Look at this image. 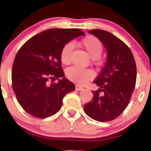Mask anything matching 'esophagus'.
Returning a JSON list of instances; mask_svg holds the SVG:
<instances>
[{"instance_id": "esophagus-1", "label": "esophagus", "mask_w": 151, "mask_h": 151, "mask_svg": "<svg viewBox=\"0 0 151 151\" xmlns=\"http://www.w3.org/2000/svg\"><path fill=\"white\" fill-rule=\"evenodd\" d=\"M75 89H76V90H77V91H81V90L83 89V87H81V86H79V85H76Z\"/></svg>"}]
</instances>
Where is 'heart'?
I'll return each instance as SVG.
<instances>
[{
    "label": "heart",
    "instance_id": "1",
    "mask_svg": "<svg viewBox=\"0 0 151 151\" xmlns=\"http://www.w3.org/2000/svg\"><path fill=\"white\" fill-rule=\"evenodd\" d=\"M81 47L86 50L93 62H98L99 57L103 51V45L101 41L97 37L93 35L86 36L79 42ZM73 50L72 43H67L63 47L60 53V59L64 65H68L70 62V55ZM66 76L69 79L77 84H84L92 77L91 71L83 70L77 67H71L66 71Z\"/></svg>",
    "mask_w": 151,
    "mask_h": 151
}]
</instances>
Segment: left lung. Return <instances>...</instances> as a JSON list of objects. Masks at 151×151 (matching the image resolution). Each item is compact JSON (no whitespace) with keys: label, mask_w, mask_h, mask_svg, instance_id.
I'll return each instance as SVG.
<instances>
[{"label":"left lung","mask_w":151,"mask_h":151,"mask_svg":"<svg viewBox=\"0 0 151 151\" xmlns=\"http://www.w3.org/2000/svg\"><path fill=\"white\" fill-rule=\"evenodd\" d=\"M107 51L104 67L93 83L99 87L91 91L93 99L84 105L90 118L100 122L116 119L129 105L136 81V65L130 48L111 32L91 30Z\"/></svg>","instance_id":"left-lung-1"}]
</instances>
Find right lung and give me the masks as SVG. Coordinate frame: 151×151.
<instances>
[{
	"mask_svg": "<svg viewBox=\"0 0 151 151\" xmlns=\"http://www.w3.org/2000/svg\"><path fill=\"white\" fill-rule=\"evenodd\" d=\"M79 29L52 28L29 39L16 54L12 68V86L22 109L40 119L52 116L61 109L74 84L65 77L60 53L63 47L79 36ZM61 78L58 83L49 79Z\"/></svg>",
	"mask_w": 151,
	"mask_h": 151,
	"instance_id": "1",
	"label": "right lung"
}]
</instances>
